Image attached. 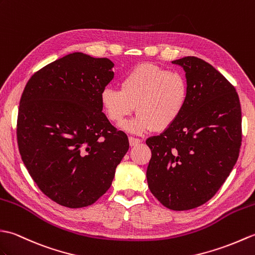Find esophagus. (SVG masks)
<instances>
[{"label": "esophagus", "mask_w": 255, "mask_h": 255, "mask_svg": "<svg viewBox=\"0 0 255 255\" xmlns=\"http://www.w3.org/2000/svg\"><path fill=\"white\" fill-rule=\"evenodd\" d=\"M128 142H129V145H131V146H136L139 143H142V139L137 138V137H134V136H129Z\"/></svg>", "instance_id": "obj_1"}]
</instances>
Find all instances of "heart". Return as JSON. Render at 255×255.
<instances>
[{
	"label": "heart",
	"instance_id": "obj_1",
	"mask_svg": "<svg viewBox=\"0 0 255 255\" xmlns=\"http://www.w3.org/2000/svg\"><path fill=\"white\" fill-rule=\"evenodd\" d=\"M188 99L189 83L184 74L148 63L128 72L120 82V89L106 87L100 94L104 112L111 122L121 123L137 109V116L126 128L138 134L171 127Z\"/></svg>",
	"mask_w": 255,
	"mask_h": 255
}]
</instances>
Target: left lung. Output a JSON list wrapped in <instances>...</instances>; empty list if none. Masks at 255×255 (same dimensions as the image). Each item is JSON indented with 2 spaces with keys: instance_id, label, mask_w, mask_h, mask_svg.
Wrapping results in <instances>:
<instances>
[{
  "instance_id": "8db88e82",
  "label": "left lung",
  "mask_w": 255,
  "mask_h": 255,
  "mask_svg": "<svg viewBox=\"0 0 255 255\" xmlns=\"http://www.w3.org/2000/svg\"><path fill=\"white\" fill-rule=\"evenodd\" d=\"M185 71L189 99L171 127L146 139L151 150L146 177L163 206L188 211L216 194L238 159L241 107L227 78L196 56L172 61Z\"/></svg>"
}]
</instances>
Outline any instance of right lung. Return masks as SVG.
I'll return each mask as SVG.
<instances>
[{"label": "right lung", "instance_id": "1", "mask_svg": "<svg viewBox=\"0 0 255 255\" xmlns=\"http://www.w3.org/2000/svg\"><path fill=\"white\" fill-rule=\"evenodd\" d=\"M113 65L106 58L67 54L36 72L22 92L21 159L42 193L62 206L94 204L128 149L127 134L109 122L100 103Z\"/></svg>", "mask_w": 255, "mask_h": 255}]
</instances>
